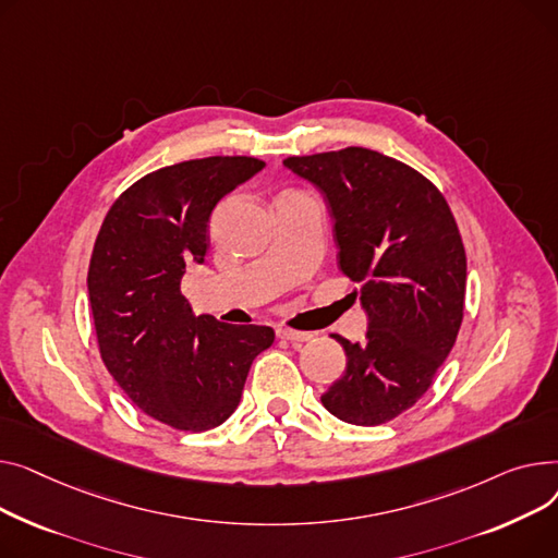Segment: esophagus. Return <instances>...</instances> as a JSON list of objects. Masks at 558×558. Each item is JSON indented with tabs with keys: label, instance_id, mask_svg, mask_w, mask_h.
<instances>
[{
	"label": "esophagus",
	"instance_id": "34e87169",
	"mask_svg": "<svg viewBox=\"0 0 558 558\" xmlns=\"http://www.w3.org/2000/svg\"><path fill=\"white\" fill-rule=\"evenodd\" d=\"M277 338L279 340H288V342H306V340H311L313 336L311 333H304V331H294V329H277Z\"/></svg>",
	"mask_w": 558,
	"mask_h": 558
}]
</instances>
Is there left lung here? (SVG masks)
I'll return each instance as SVG.
<instances>
[{"label": "left lung", "mask_w": 558, "mask_h": 558, "mask_svg": "<svg viewBox=\"0 0 558 558\" xmlns=\"http://www.w3.org/2000/svg\"><path fill=\"white\" fill-rule=\"evenodd\" d=\"M331 207L340 270L355 283L369 329L344 347L347 369L322 395L353 425H380L410 410L435 380L464 317L466 252L444 193L378 150L292 155Z\"/></svg>", "instance_id": "8db88e82"}]
</instances>
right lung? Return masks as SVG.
<instances>
[{
    "label": "right lung",
    "mask_w": 558,
    "mask_h": 558,
    "mask_svg": "<svg viewBox=\"0 0 558 558\" xmlns=\"http://www.w3.org/2000/svg\"><path fill=\"white\" fill-rule=\"evenodd\" d=\"M266 163L214 155L157 169L108 209L92 250L87 290L104 365L144 414L184 433L220 425L241 401L270 326L193 317L180 283L203 264L209 216L222 195Z\"/></svg>",
    "instance_id": "right-lung-1"
}]
</instances>
